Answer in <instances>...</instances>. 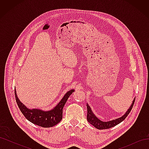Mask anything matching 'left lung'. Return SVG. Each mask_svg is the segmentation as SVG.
I'll return each mask as SVG.
<instances>
[{
	"label": "left lung",
	"instance_id": "left-lung-1",
	"mask_svg": "<svg viewBox=\"0 0 149 149\" xmlns=\"http://www.w3.org/2000/svg\"><path fill=\"white\" fill-rule=\"evenodd\" d=\"M135 100H136V98L134 100V101L132 103V105L130 106L128 111L125 112V114L123 116H122L120 118L116 119L115 120H112L111 121H108V122H102V121L100 120V119H98L94 115L93 112L91 111V108H90V107L88 106V104H86L87 105V110H88L87 120L90 124L94 126V127H95L96 128H97L98 129H101H101H107L111 128L112 127H114V126L120 123L122 121H123L126 118H127V116L129 115L130 112L131 111V110L132 109L134 104L135 102Z\"/></svg>",
	"mask_w": 149,
	"mask_h": 149
}]
</instances>
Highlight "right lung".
Wrapping results in <instances>:
<instances>
[{
    "label": "right lung",
    "mask_w": 149,
    "mask_h": 149,
    "mask_svg": "<svg viewBox=\"0 0 149 149\" xmlns=\"http://www.w3.org/2000/svg\"><path fill=\"white\" fill-rule=\"evenodd\" d=\"M73 91L74 89L68 91L57 106L54 107L53 109L49 111H43L37 109H29L26 108L18 99L15 89V96L17 105L22 113L24 114L26 119H28L33 124L41 126V127H51L59 123L62 119L63 109L68 99Z\"/></svg>",
    "instance_id": "add662e5"
}]
</instances>
